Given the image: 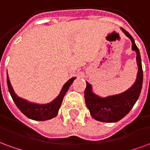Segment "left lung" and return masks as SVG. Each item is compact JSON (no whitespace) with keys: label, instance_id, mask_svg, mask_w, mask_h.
<instances>
[{"label":"left lung","instance_id":"8db88e82","mask_svg":"<svg viewBox=\"0 0 150 150\" xmlns=\"http://www.w3.org/2000/svg\"><path fill=\"white\" fill-rule=\"evenodd\" d=\"M121 30L132 42V49L137 53V62L138 65V72L134 84L127 91L120 94L107 97H100L92 92L91 85L87 82L84 91L86 105L90 111L91 116L101 122H116L128 114L133 105L138 100L143 82L142 59L140 52L136 46L134 39L129 32L121 28Z\"/></svg>","mask_w":150,"mask_h":150}]
</instances>
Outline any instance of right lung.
Instances as JSON below:
<instances>
[{
	"label": "right lung",
	"instance_id": "add662e5",
	"mask_svg": "<svg viewBox=\"0 0 150 150\" xmlns=\"http://www.w3.org/2000/svg\"><path fill=\"white\" fill-rule=\"evenodd\" d=\"M75 78L70 79L68 81L63 85L62 90L59 95L55 98L52 102L46 104H38L34 103L28 102L22 98H20L15 94L13 89L12 88V85L9 81L8 76L7 75V84H8V91L11 95L13 100L14 101L15 104L19 108V110L26 116L28 118L34 120H46L54 118L57 116L59 112V108L61 107L62 99L65 96L66 92L68 91L70 86L71 85Z\"/></svg>",
	"mask_w": 150,
	"mask_h": 150
}]
</instances>
